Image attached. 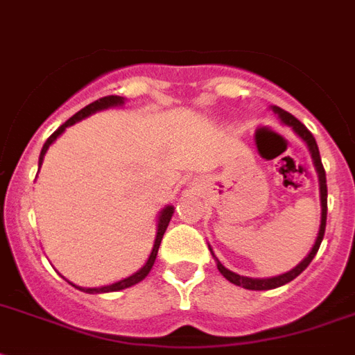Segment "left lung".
<instances>
[{
  "mask_svg": "<svg viewBox=\"0 0 355 355\" xmlns=\"http://www.w3.org/2000/svg\"><path fill=\"white\" fill-rule=\"evenodd\" d=\"M270 108H272V112L278 116V119H280L284 125L291 127L298 138L302 139L304 144L308 145L309 155H311V158H313L315 171H317V175H319L320 225H319V234H317V237H315L313 247H311V250L308 252V256H306V258H304L302 261L297 265V267H293L291 270H287V272H284V275L272 276V278H248V276L237 275V272H234V270L227 269V267H225V265H223L221 261L216 258V254H214L211 247L208 245L211 256H214V259H216L219 272H221V275L225 276L228 282H230V284H234V286H239V287H245V289H250V291H267V289H275V287L286 286L287 282L295 280V278H297V276L300 275V272H302V270L306 269L309 263H311V259L315 258V254H317V250H319V247H320V243H322V237H324L326 211H328V188H326V173H324V167H322V160H320V155H319V147H317V141H315L313 134L309 132L308 128L304 127L302 123L298 121L295 116H291V114L286 112V110H282L280 107H270Z\"/></svg>",
  "mask_w": 355,
  "mask_h": 355,
  "instance_id": "8db88e82",
  "label": "left lung"
}]
</instances>
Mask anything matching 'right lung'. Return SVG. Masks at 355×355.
<instances>
[{"mask_svg":"<svg viewBox=\"0 0 355 355\" xmlns=\"http://www.w3.org/2000/svg\"><path fill=\"white\" fill-rule=\"evenodd\" d=\"M123 105H125V97L108 96V97H103V99H99V101L90 103L88 107H85L83 110H79V112L75 114V116H71L68 121L64 123V125H60V127H58L57 130H55V132H53L49 138H47V141L44 144V147H42L40 158H38V167L42 166V162H44V156H46L47 149H49V145H51L53 141H55V139H57L58 136H60V134L66 130V128L71 127V125H75V123L83 121V119L88 118V116H92V114L101 112V110H107V108L123 107ZM173 211H175V208H173L171 205H167V206H164L160 214H158V221H156V236H155V245H153V250H150L149 258H147V261H145L144 267H141L139 270H136L134 275L127 276V278H123V280H119V282H114V284H110V286H101V287H79V286H75V284H71V282H69V284L77 287V289H80V291L90 293V295L116 293V291H121V289H127V287H132V286H136V284H139V282L144 280L145 276L149 275L150 269H153V265H155V259H156V254H158V248H160L162 237H164L167 225H169V221H171Z\"/></svg>","mask_w":355,"mask_h":355,"instance_id":"right-lung-1","label":"right lung"}]
</instances>
